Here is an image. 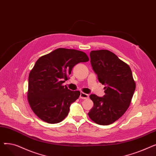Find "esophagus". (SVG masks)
<instances>
[{
    "label": "esophagus",
    "instance_id": "esophagus-1",
    "mask_svg": "<svg viewBox=\"0 0 156 156\" xmlns=\"http://www.w3.org/2000/svg\"><path fill=\"white\" fill-rule=\"evenodd\" d=\"M80 97L81 98V99H88V98L89 97V95H88V94H85L83 92H81Z\"/></svg>",
    "mask_w": 156,
    "mask_h": 156
}]
</instances>
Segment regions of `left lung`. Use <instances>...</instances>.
Listing matches in <instances>:
<instances>
[{"instance_id":"obj_1","label":"left lung","mask_w":156,"mask_h":156,"mask_svg":"<svg viewBox=\"0 0 156 156\" xmlns=\"http://www.w3.org/2000/svg\"><path fill=\"white\" fill-rule=\"evenodd\" d=\"M93 70L99 82L104 85L103 97L91 94L94 107L88 114L93 121L108 125L120 118L128 109L136 85L129 66L108 50L90 53Z\"/></svg>"}]
</instances>
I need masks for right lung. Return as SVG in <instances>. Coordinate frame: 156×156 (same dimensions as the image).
<instances>
[{"label": "right lung", "instance_id": "add662e5", "mask_svg": "<svg viewBox=\"0 0 156 156\" xmlns=\"http://www.w3.org/2000/svg\"><path fill=\"white\" fill-rule=\"evenodd\" d=\"M88 60L82 51L59 48L37 61L29 75L27 97L32 111L40 119L55 124L68 116L80 92L71 91L62 84L76 64Z\"/></svg>", "mask_w": 156, "mask_h": 156}]
</instances>
